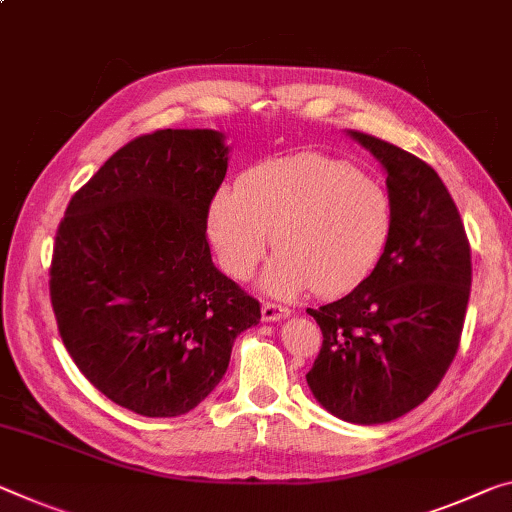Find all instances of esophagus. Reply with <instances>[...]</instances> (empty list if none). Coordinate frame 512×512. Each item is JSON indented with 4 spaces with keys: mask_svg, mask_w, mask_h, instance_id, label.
<instances>
[{
    "mask_svg": "<svg viewBox=\"0 0 512 512\" xmlns=\"http://www.w3.org/2000/svg\"><path fill=\"white\" fill-rule=\"evenodd\" d=\"M291 314L289 307L278 305V303H264L262 305V319L264 321H282Z\"/></svg>",
    "mask_w": 512,
    "mask_h": 512,
    "instance_id": "34e87169",
    "label": "esophagus"
}]
</instances>
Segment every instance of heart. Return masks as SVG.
Wrapping results in <instances>:
<instances>
[{"instance_id":"obj_1","label":"heart","mask_w":512,"mask_h":512,"mask_svg":"<svg viewBox=\"0 0 512 512\" xmlns=\"http://www.w3.org/2000/svg\"><path fill=\"white\" fill-rule=\"evenodd\" d=\"M392 200L376 177L316 152L269 159L221 189L209 234L225 271L248 280L271 243L262 287L291 298L346 294L364 282L392 234Z\"/></svg>"}]
</instances>
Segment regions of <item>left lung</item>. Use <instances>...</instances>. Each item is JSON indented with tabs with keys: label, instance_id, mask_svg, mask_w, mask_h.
Segmentation results:
<instances>
[{
	"label": "left lung",
	"instance_id": "1",
	"mask_svg": "<svg viewBox=\"0 0 512 512\" xmlns=\"http://www.w3.org/2000/svg\"><path fill=\"white\" fill-rule=\"evenodd\" d=\"M387 173L392 234L351 294L307 310L323 332L307 373L314 399L351 424H387L440 385L458 353L472 250L440 175L415 154L348 129Z\"/></svg>",
	"mask_w": 512,
	"mask_h": 512
}]
</instances>
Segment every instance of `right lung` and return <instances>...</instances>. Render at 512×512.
Segmentation results:
<instances>
[{
  "label": "right lung",
  "mask_w": 512,
  "mask_h": 512,
  "mask_svg": "<svg viewBox=\"0 0 512 512\" xmlns=\"http://www.w3.org/2000/svg\"><path fill=\"white\" fill-rule=\"evenodd\" d=\"M225 136L159 129L129 141L72 196L56 232L50 296L79 371L143 417L205 401L259 303L216 269L209 205Z\"/></svg>",
  "instance_id": "1"
}]
</instances>
